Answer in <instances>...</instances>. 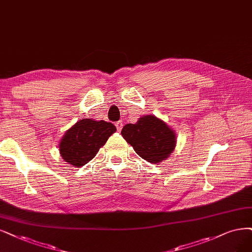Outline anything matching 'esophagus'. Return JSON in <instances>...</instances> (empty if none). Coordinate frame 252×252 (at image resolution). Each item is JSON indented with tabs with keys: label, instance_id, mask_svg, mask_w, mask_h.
<instances>
[{
	"label": "esophagus",
	"instance_id": "esophagus-1",
	"mask_svg": "<svg viewBox=\"0 0 252 252\" xmlns=\"http://www.w3.org/2000/svg\"><path fill=\"white\" fill-rule=\"evenodd\" d=\"M115 126H116L117 131H118V132H120V131H121V128H123V126H124L123 121H117V123L115 124Z\"/></svg>",
	"mask_w": 252,
	"mask_h": 252
}]
</instances>
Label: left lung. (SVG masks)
Listing matches in <instances>:
<instances>
[{
	"label": "left lung",
	"instance_id": "obj_1",
	"mask_svg": "<svg viewBox=\"0 0 252 252\" xmlns=\"http://www.w3.org/2000/svg\"><path fill=\"white\" fill-rule=\"evenodd\" d=\"M121 135L139 157L153 164L169 158L176 145L174 129L155 115H143L136 124L126 125Z\"/></svg>",
	"mask_w": 252,
	"mask_h": 252
}]
</instances>
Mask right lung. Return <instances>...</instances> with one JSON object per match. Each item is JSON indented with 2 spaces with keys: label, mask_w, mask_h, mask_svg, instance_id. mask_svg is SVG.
Returning a JSON list of instances; mask_svg holds the SVG:
<instances>
[{
  "label": "right lung",
  "mask_w": 252,
  "mask_h": 252,
  "mask_svg": "<svg viewBox=\"0 0 252 252\" xmlns=\"http://www.w3.org/2000/svg\"><path fill=\"white\" fill-rule=\"evenodd\" d=\"M115 132V126L104 120L84 118L77 121L60 140L59 152L62 159L72 167L80 168L95 157L99 148Z\"/></svg>",
  "instance_id": "add662e5"
}]
</instances>
